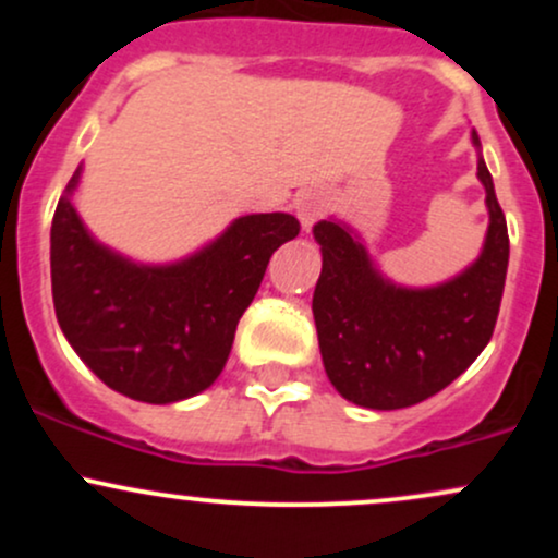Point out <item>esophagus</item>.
Returning a JSON list of instances; mask_svg holds the SVG:
<instances>
[{"label":"esophagus","instance_id":"obj_1","mask_svg":"<svg viewBox=\"0 0 558 558\" xmlns=\"http://www.w3.org/2000/svg\"><path fill=\"white\" fill-rule=\"evenodd\" d=\"M325 207H328V198H325L323 191H317V189L304 191V194H301V198H299V204H296L301 226L310 230L319 220V217H323Z\"/></svg>","mask_w":558,"mask_h":558}]
</instances>
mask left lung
Listing matches in <instances>:
<instances>
[{"mask_svg":"<svg viewBox=\"0 0 558 558\" xmlns=\"http://www.w3.org/2000/svg\"><path fill=\"white\" fill-rule=\"evenodd\" d=\"M472 144L480 146L475 131ZM477 178L490 215L483 252L440 286L390 283L351 228L332 220L315 226L323 272L312 312L325 373L343 399L367 409L414 407L457 380L488 345L509 267V233L483 157Z\"/></svg>","mask_w":558,"mask_h":558,"instance_id":"obj_1","label":"left lung"}]
</instances>
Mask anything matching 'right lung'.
<instances>
[{
  "label": "right lung",
  "instance_id": "right-lung-1",
  "mask_svg": "<svg viewBox=\"0 0 558 558\" xmlns=\"http://www.w3.org/2000/svg\"><path fill=\"white\" fill-rule=\"evenodd\" d=\"M81 168L52 220L57 323L105 386L172 403L202 393L226 367L235 328L257 296L272 252L299 235L286 213L246 215L172 265H136L101 246L75 213Z\"/></svg>",
  "mask_w": 558,
  "mask_h": 558
}]
</instances>
